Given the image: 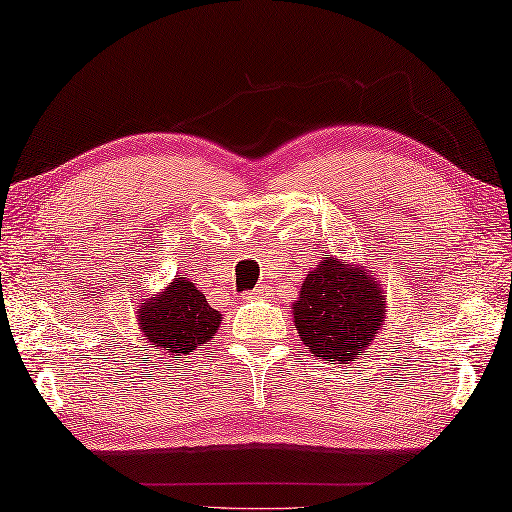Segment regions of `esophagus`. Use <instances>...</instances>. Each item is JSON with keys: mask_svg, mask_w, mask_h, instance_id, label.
Segmentation results:
<instances>
[{"mask_svg": "<svg viewBox=\"0 0 512 512\" xmlns=\"http://www.w3.org/2000/svg\"><path fill=\"white\" fill-rule=\"evenodd\" d=\"M256 297H261V290H258V288L247 292V299H256Z\"/></svg>", "mask_w": 512, "mask_h": 512, "instance_id": "34e87169", "label": "esophagus"}]
</instances>
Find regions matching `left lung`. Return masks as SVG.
<instances>
[{"mask_svg": "<svg viewBox=\"0 0 512 512\" xmlns=\"http://www.w3.org/2000/svg\"><path fill=\"white\" fill-rule=\"evenodd\" d=\"M379 281L363 267L342 265L326 258L301 283L295 326L313 356L347 363L372 345L385 317Z\"/></svg>", "mask_w": 512, "mask_h": 512, "instance_id": "1", "label": "left lung"}]
</instances>
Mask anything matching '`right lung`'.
Here are the masks:
<instances>
[{"instance_id":"right-lung-1","label":"right lung","mask_w":512,"mask_h":512,"mask_svg":"<svg viewBox=\"0 0 512 512\" xmlns=\"http://www.w3.org/2000/svg\"><path fill=\"white\" fill-rule=\"evenodd\" d=\"M222 315L208 306L206 297L186 276L172 281L163 295L152 297L138 308V324L156 349L174 358L206 345L217 333Z\"/></svg>"}]
</instances>
